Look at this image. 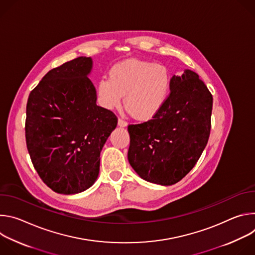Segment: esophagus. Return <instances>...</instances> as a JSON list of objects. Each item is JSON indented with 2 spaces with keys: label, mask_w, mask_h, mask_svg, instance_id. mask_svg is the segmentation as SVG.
I'll list each match as a JSON object with an SVG mask.
<instances>
[{
  "label": "esophagus",
  "mask_w": 255,
  "mask_h": 255,
  "mask_svg": "<svg viewBox=\"0 0 255 255\" xmlns=\"http://www.w3.org/2000/svg\"><path fill=\"white\" fill-rule=\"evenodd\" d=\"M118 125H119L120 127H126V126L128 125V123H127L125 120H123L122 118H119V119H118Z\"/></svg>",
  "instance_id": "obj_1"
}]
</instances>
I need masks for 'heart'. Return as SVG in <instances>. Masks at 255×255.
<instances>
[{"label":"heart","instance_id":"heart-1","mask_svg":"<svg viewBox=\"0 0 255 255\" xmlns=\"http://www.w3.org/2000/svg\"><path fill=\"white\" fill-rule=\"evenodd\" d=\"M170 87L168 70L160 64L141 59H127L110 69L109 78L98 84L99 101L106 109L124 104L129 113L140 120L153 117L167 98Z\"/></svg>","mask_w":255,"mask_h":255}]
</instances>
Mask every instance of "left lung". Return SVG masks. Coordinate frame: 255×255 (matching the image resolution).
Instances as JSON below:
<instances>
[{
  "label": "left lung",
  "instance_id": "1",
  "mask_svg": "<svg viewBox=\"0 0 255 255\" xmlns=\"http://www.w3.org/2000/svg\"><path fill=\"white\" fill-rule=\"evenodd\" d=\"M170 93L152 119L130 124L128 160L143 179L170 186L185 177L204 151L213 97L196 72L170 79Z\"/></svg>",
  "mask_w": 255,
  "mask_h": 255
}]
</instances>
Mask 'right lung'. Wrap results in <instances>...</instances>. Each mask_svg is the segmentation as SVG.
<instances>
[{"mask_svg": "<svg viewBox=\"0 0 255 255\" xmlns=\"http://www.w3.org/2000/svg\"><path fill=\"white\" fill-rule=\"evenodd\" d=\"M91 57L52 68L30 93L26 107L27 149L43 183L58 194L86 191L96 181L100 154L118 119L97 106L88 78Z\"/></svg>", "mask_w": 255, "mask_h": 255, "instance_id": "1", "label": "right lung"}]
</instances>
